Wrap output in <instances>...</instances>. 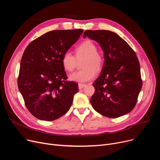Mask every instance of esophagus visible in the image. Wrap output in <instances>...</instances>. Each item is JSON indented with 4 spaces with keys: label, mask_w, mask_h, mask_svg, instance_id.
<instances>
[{
    "label": "esophagus",
    "mask_w": 160,
    "mask_h": 160,
    "mask_svg": "<svg viewBox=\"0 0 160 160\" xmlns=\"http://www.w3.org/2000/svg\"><path fill=\"white\" fill-rule=\"evenodd\" d=\"M85 86H86L85 83H78V88H79V89H82L83 87H84Z\"/></svg>",
    "instance_id": "obj_1"
}]
</instances>
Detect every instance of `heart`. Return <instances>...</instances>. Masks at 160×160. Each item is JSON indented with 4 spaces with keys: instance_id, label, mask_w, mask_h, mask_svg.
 I'll return each mask as SVG.
<instances>
[{
    "instance_id": "obj_1",
    "label": "heart",
    "mask_w": 160,
    "mask_h": 160,
    "mask_svg": "<svg viewBox=\"0 0 160 160\" xmlns=\"http://www.w3.org/2000/svg\"><path fill=\"white\" fill-rule=\"evenodd\" d=\"M75 57L70 52H65L62 58L61 63L63 69L67 72L74 71L77 60L83 57L82 62L83 69L69 76V79L72 81L85 82L93 79L96 74V71L102 70L104 63V56L97 51V47L93 41L86 39L76 47L74 49Z\"/></svg>"
}]
</instances>
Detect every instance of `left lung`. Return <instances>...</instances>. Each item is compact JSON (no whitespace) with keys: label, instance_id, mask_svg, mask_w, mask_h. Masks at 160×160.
I'll return each mask as SVG.
<instances>
[{"label":"left lung","instance_id":"left-lung-1","mask_svg":"<svg viewBox=\"0 0 160 160\" xmlns=\"http://www.w3.org/2000/svg\"><path fill=\"white\" fill-rule=\"evenodd\" d=\"M83 38L96 41L104 52L101 72L93 83L95 89L90 102L101 115L117 118L135 107L142 88L140 65L130 46L115 32L86 30Z\"/></svg>","mask_w":160,"mask_h":160}]
</instances>
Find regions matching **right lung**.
<instances>
[{"instance_id":"obj_1","label":"right lung","mask_w":160,"mask_h":160,"mask_svg":"<svg viewBox=\"0 0 160 160\" xmlns=\"http://www.w3.org/2000/svg\"><path fill=\"white\" fill-rule=\"evenodd\" d=\"M82 32V29L50 31L25 49L18 84L25 106L36 118L52 121L70 109L78 83L67 80L61 58Z\"/></svg>"}]
</instances>
